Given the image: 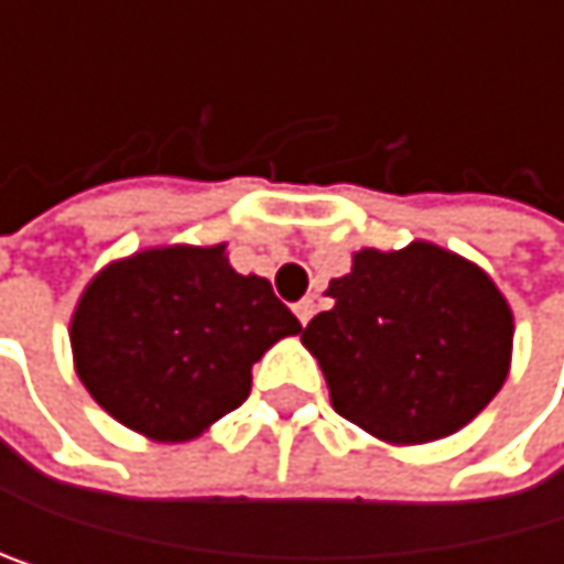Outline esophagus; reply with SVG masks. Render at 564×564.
Instances as JSON below:
<instances>
[{
	"instance_id": "esophagus-1",
	"label": "esophagus",
	"mask_w": 564,
	"mask_h": 564,
	"mask_svg": "<svg viewBox=\"0 0 564 564\" xmlns=\"http://www.w3.org/2000/svg\"><path fill=\"white\" fill-rule=\"evenodd\" d=\"M292 308H295V319H299L302 326H308V319L316 316V299H302V302H295Z\"/></svg>"
}]
</instances>
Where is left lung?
<instances>
[{"label":"left lung","mask_w":564,"mask_h":564,"mask_svg":"<svg viewBox=\"0 0 564 564\" xmlns=\"http://www.w3.org/2000/svg\"><path fill=\"white\" fill-rule=\"evenodd\" d=\"M326 295L333 308L302 343L336 413L387 444L457 434L508 380L511 305L485 269L441 245L362 248Z\"/></svg>","instance_id":"left-lung-1"}]
</instances>
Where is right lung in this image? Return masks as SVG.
Segmentation results:
<instances>
[{
    "instance_id": "1",
    "label": "right lung",
    "mask_w": 564,
    "mask_h": 564,
    "mask_svg": "<svg viewBox=\"0 0 564 564\" xmlns=\"http://www.w3.org/2000/svg\"><path fill=\"white\" fill-rule=\"evenodd\" d=\"M299 319L225 245H167L110 262L69 319L76 377L123 427L161 444L205 434L245 403L251 366Z\"/></svg>"
}]
</instances>
